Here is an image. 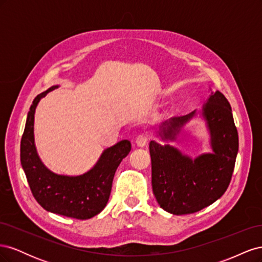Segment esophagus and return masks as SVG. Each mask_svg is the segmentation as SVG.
<instances>
[{
    "label": "esophagus",
    "instance_id": "esophagus-1",
    "mask_svg": "<svg viewBox=\"0 0 262 262\" xmlns=\"http://www.w3.org/2000/svg\"><path fill=\"white\" fill-rule=\"evenodd\" d=\"M148 139H149V137H148L147 133H141V134H139V136L137 137L136 143H137L138 146L143 147V146H145L147 144Z\"/></svg>",
    "mask_w": 262,
    "mask_h": 262
}]
</instances>
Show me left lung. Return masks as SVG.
Listing matches in <instances>:
<instances>
[{"label": "left lung", "instance_id": "left-lung-1", "mask_svg": "<svg viewBox=\"0 0 262 262\" xmlns=\"http://www.w3.org/2000/svg\"><path fill=\"white\" fill-rule=\"evenodd\" d=\"M195 112L162 123L160 137L175 140ZM211 134L213 153L194 160L168 144L149 142L152 187L161 208L175 215L191 214L209 207L224 194L231 182L238 152V133L232 108L221 92L212 93L202 108Z\"/></svg>", "mask_w": 262, "mask_h": 262}]
</instances>
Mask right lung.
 <instances>
[{"label":"right lung","mask_w":262,"mask_h":262,"mask_svg":"<svg viewBox=\"0 0 262 262\" xmlns=\"http://www.w3.org/2000/svg\"><path fill=\"white\" fill-rule=\"evenodd\" d=\"M57 87L52 86L39 94L30 106L20 141V163L31 193L45 210L68 217L89 220L106 207L115 172L131 150V143L123 140L108 147L96 165L80 176L58 175L49 170L39 158L35 146L34 119L39 100Z\"/></svg>","instance_id":"right-lung-1"}]
</instances>
